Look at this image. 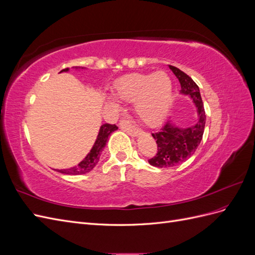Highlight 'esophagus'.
I'll return each mask as SVG.
<instances>
[{
  "label": "esophagus",
  "mask_w": 255,
  "mask_h": 255,
  "mask_svg": "<svg viewBox=\"0 0 255 255\" xmlns=\"http://www.w3.org/2000/svg\"><path fill=\"white\" fill-rule=\"evenodd\" d=\"M120 128H121V129L125 130V132L128 133L129 135H132V136H134V137L138 136V134H139V132H140L139 129L136 128L135 127H133V126L130 125V123H128V121H121V122H120Z\"/></svg>",
  "instance_id": "1"
}]
</instances>
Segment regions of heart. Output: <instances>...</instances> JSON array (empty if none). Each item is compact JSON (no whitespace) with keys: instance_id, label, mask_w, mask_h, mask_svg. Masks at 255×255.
<instances>
[{"instance_id":"heart-1","label":"heart","mask_w":255,"mask_h":255,"mask_svg":"<svg viewBox=\"0 0 255 255\" xmlns=\"http://www.w3.org/2000/svg\"><path fill=\"white\" fill-rule=\"evenodd\" d=\"M118 101L134 103V111L143 125L154 127L164 120L172 101V82L164 71L132 73L115 84ZM109 103L116 106L113 99Z\"/></svg>"}]
</instances>
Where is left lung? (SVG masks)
I'll return each mask as SVG.
<instances>
[{"label":"left lung","mask_w":255,"mask_h":255,"mask_svg":"<svg viewBox=\"0 0 255 255\" xmlns=\"http://www.w3.org/2000/svg\"><path fill=\"white\" fill-rule=\"evenodd\" d=\"M170 70L181 84L180 94L188 96L197 109L198 119L194 126L177 127L172 120H168L152 136L157 143L155 156L149 159V164L157 168H170L186 161L194 154L202 140L205 128V111L198 85L190 76L176 67L169 65Z\"/></svg>","instance_id":"1"}]
</instances>
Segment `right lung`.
<instances>
[{
  "instance_id": "right-lung-1",
  "label": "right lung",
  "mask_w": 255,
  "mask_h": 255,
  "mask_svg": "<svg viewBox=\"0 0 255 255\" xmlns=\"http://www.w3.org/2000/svg\"><path fill=\"white\" fill-rule=\"evenodd\" d=\"M75 70H83V69H86V68H83V67H74ZM69 71V68L64 69V70H61L59 73L61 72H68ZM116 129H118V128L116 127L115 125H109V123H105V125L100 127V130H99V134L97 136V139L95 141V144L92 145V148L90 150V152L87 154L86 157H85L82 161L80 163L72 167V168H68V169H54V170H56L60 173H65V174H72V175H78V174H85L89 171H91L92 169H94L98 161L100 159V156H101V152L103 151L104 146L106 145L107 140H109V136L115 132Z\"/></svg>"
}]
</instances>
